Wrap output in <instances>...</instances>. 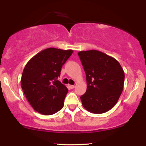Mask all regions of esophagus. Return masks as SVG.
<instances>
[{
	"mask_svg": "<svg viewBox=\"0 0 146 146\" xmlns=\"http://www.w3.org/2000/svg\"><path fill=\"white\" fill-rule=\"evenodd\" d=\"M68 86H69V88H71V89H72V88H75L74 85H68Z\"/></svg>",
	"mask_w": 146,
	"mask_h": 146,
	"instance_id": "34e87169",
	"label": "esophagus"
}]
</instances>
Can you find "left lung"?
<instances>
[{"label":"left lung","instance_id":"1","mask_svg":"<svg viewBox=\"0 0 146 146\" xmlns=\"http://www.w3.org/2000/svg\"><path fill=\"white\" fill-rule=\"evenodd\" d=\"M78 56L86 76V91L80 97L83 107L94 114L108 111L123 91V68L116 59L98 50L80 51Z\"/></svg>","mask_w":146,"mask_h":146}]
</instances>
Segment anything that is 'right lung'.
I'll return each instance as SVG.
<instances>
[{"instance_id": "right-lung-1", "label": "right lung", "mask_w": 146, "mask_h": 146, "mask_svg": "<svg viewBox=\"0 0 146 146\" xmlns=\"http://www.w3.org/2000/svg\"><path fill=\"white\" fill-rule=\"evenodd\" d=\"M73 51L47 48L27 63L21 80L30 105L38 113L51 115L61 110L68 88L58 80L62 65Z\"/></svg>"}]
</instances>
